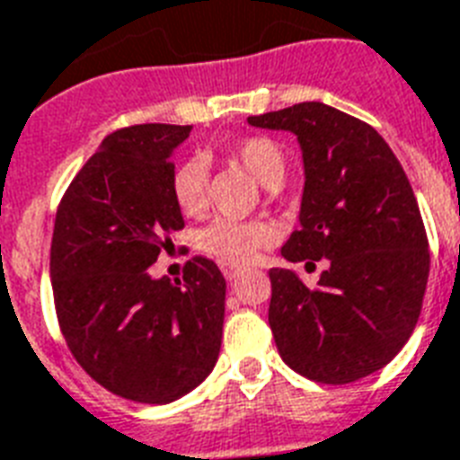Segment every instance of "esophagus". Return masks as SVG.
<instances>
[{"instance_id": "1", "label": "esophagus", "mask_w": 460, "mask_h": 460, "mask_svg": "<svg viewBox=\"0 0 460 460\" xmlns=\"http://www.w3.org/2000/svg\"><path fill=\"white\" fill-rule=\"evenodd\" d=\"M222 272H224V277H226V279H236L238 275H241V268H234V265H222Z\"/></svg>"}]
</instances>
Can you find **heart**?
I'll list each match as a JSON object with an SVG mask.
<instances>
[{
  "label": "heart",
  "instance_id": "obj_1",
  "mask_svg": "<svg viewBox=\"0 0 460 460\" xmlns=\"http://www.w3.org/2000/svg\"><path fill=\"white\" fill-rule=\"evenodd\" d=\"M226 159L243 166L262 185H279L285 178L287 159L282 146L265 135L243 137L224 149ZM171 199L178 212L198 217L207 207V166L198 156L183 159L171 171ZM277 241V229L270 222H236L215 219L199 231V251L224 265H248Z\"/></svg>",
  "mask_w": 460,
  "mask_h": 460
}]
</instances>
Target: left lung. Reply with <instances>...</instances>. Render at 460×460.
<instances>
[{
  "label": "left lung",
  "mask_w": 460,
  "mask_h": 460,
  "mask_svg": "<svg viewBox=\"0 0 460 460\" xmlns=\"http://www.w3.org/2000/svg\"><path fill=\"white\" fill-rule=\"evenodd\" d=\"M299 137L306 185L289 262L328 258L315 287L270 270L268 321L279 355L318 384H352L391 362L422 311L429 243L415 192L391 146L359 118L325 103L251 115Z\"/></svg>",
  "instance_id": "obj_1"
}]
</instances>
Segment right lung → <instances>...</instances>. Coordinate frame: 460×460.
<instances>
[{
	"label": "right lung",
	"instance_id": "1",
	"mask_svg": "<svg viewBox=\"0 0 460 460\" xmlns=\"http://www.w3.org/2000/svg\"><path fill=\"white\" fill-rule=\"evenodd\" d=\"M190 125L111 132L59 199L50 243L59 331L79 367L105 391L164 405L215 369L226 282L195 255L183 279L149 270L185 222L171 199V152Z\"/></svg>",
	"mask_w": 460,
	"mask_h": 460
}]
</instances>
